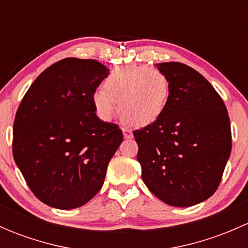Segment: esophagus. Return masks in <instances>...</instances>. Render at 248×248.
<instances>
[{
    "instance_id": "esophagus-1",
    "label": "esophagus",
    "mask_w": 248,
    "mask_h": 248,
    "mask_svg": "<svg viewBox=\"0 0 248 248\" xmlns=\"http://www.w3.org/2000/svg\"><path fill=\"white\" fill-rule=\"evenodd\" d=\"M122 132H124V137L126 139L133 138V133H132V129L127 128V127H122Z\"/></svg>"
}]
</instances>
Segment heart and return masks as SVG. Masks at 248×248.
I'll use <instances>...</instances> for the list:
<instances>
[{"label":"heart","mask_w":248,"mask_h":248,"mask_svg":"<svg viewBox=\"0 0 248 248\" xmlns=\"http://www.w3.org/2000/svg\"><path fill=\"white\" fill-rule=\"evenodd\" d=\"M104 89L93 93V106L102 120L111 119L119 102L120 112L127 122L145 126L164 112L170 97L168 77L157 68L124 64L111 69Z\"/></svg>","instance_id":"b5f03b06"}]
</instances>
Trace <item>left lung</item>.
I'll return each mask as SVG.
<instances>
[{
    "instance_id": "1",
    "label": "left lung",
    "mask_w": 248,
    "mask_h": 248,
    "mask_svg": "<svg viewBox=\"0 0 248 248\" xmlns=\"http://www.w3.org/2000/svg\"><path fill=\"white\" fill-rule=\"evenodd\" d=\"M168 77L163 114L133 132L142 181L171 206H192L218 188L232 151L226 104L196 69L180 62L157 64Z\"/></svg>"
}]
</instances>
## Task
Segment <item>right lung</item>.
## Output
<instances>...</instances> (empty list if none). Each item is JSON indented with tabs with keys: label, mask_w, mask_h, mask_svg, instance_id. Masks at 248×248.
Here are the masks:
<instances>
[{
	"label": "right lung",
	"mask_w": 248,
	"mask_h": 248,
	"mask_svg": "<svg viewBox=\"0 0 248 248\" xmlns=\"http://www.w3.org/2000/svg\"><path fill=\"white\" fill-rule=\"evenodd\" d=\"M109 76L94 60L67 57L25 93L13 126V157L32 193L61 210L86 204L102 188L124 140L116 124L99 120L93 93Z\"/></svg>",
	"instance_id": "obj_1"
}]
</instances>
